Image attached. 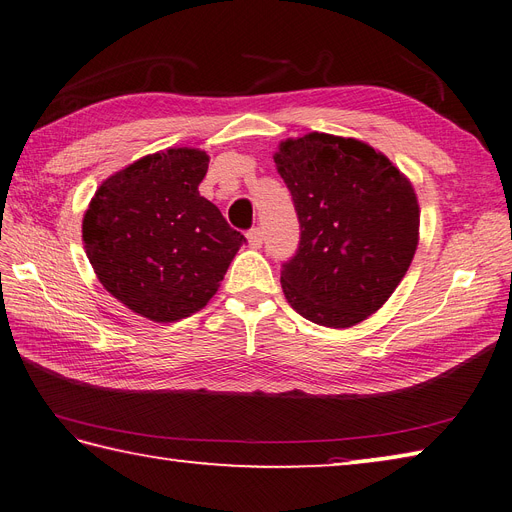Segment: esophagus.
I'll return each mask as SVG.
<instances>
[{
    "label": "esophagus",
    "mask_w": 512,
    "mask_h": 512,
    "mask_svg": "<svg viewBox=\"0 0 512 512\" xmlns=\"http://www.w3.org/2000/svg\"><path fill=\"white\" fill-rule=\"evenodd\" d=\"M247 240L251 244V249H259L263 244V232L259 228H253V230L247 232Z\"/></svg>",
    "instance_id": "1"
}]
</instances>
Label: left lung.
Here are the masks:
<instances>
[{
    "label": "left lung",
    "instance_id": "left-lung-1",
    "mask_svg": "<svg viewBox=\"0 0 512 512\" xmlns=\"http://www.w3.org/2000/svg\"><path fill=\"white\" fill-rule=\"evenodd\" d=\"M274 163L301 224L282 291L309 322L349 328L393 295L418 247L412 182L370 144L311 131L288 138Z\"/></svg>",
    "mask_w": 512,
    "mask_h": 512
}]
</instances>
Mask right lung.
Wrapping results in <instances>:
<instances>
[{
    "label": "right lung",
    "mask_w": 512,
    "mask_h": 512,
    "mask_svg": "<svg viewBox=\"0 0 512 512\" xmlns=\"http://www.w3.org/2000/svg\"><path fill=\"white\" fill-rule=\"evenodd\" d=\"M201 148H167L100 184L83 215V249L106 291L133 314L177 322L201 311L247 238L198 192Z\"/></svg>",
    "instance_id": "1"
}]
</instances>
